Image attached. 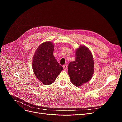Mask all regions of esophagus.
Returning a JSON list of instances; mask_svg holds the SVG:
<instances>
[{"mask_svg": "<svg viewBox=\"0 0 122 122\" xmlns=\"http://www.w3.org/2000/svg\"><path fill=\"white\" fill-rule=\"evenodd\" d=\"M62 67H63V68H64V70H67V65H65L62 66Z\"/></svg>", "mask_w": 122, "mask_h": 122, "instance_id": "esophagus-1", "label": "esophagus"}]
</instances>
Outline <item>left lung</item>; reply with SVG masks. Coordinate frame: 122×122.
<instances>
[{
    "label": "left lung",
    "mask_w": 122,
    "mask_h": 122,
    "mask_svg": "<svg viewBox=\"0 0 122 122\" xmlns=\"http://www.w3.org/2000/svg\"><path fill=\"white\" fill-rule=\"evenodd\" d=\"M75 60L68 66V73L71 82L77 86L90 81L94 72V62L91 51L84 45L76 50Z\"/></svg>",
    "instance_id": "left-lung-1"
}]
</instances>
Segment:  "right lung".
<instances>
[{
	"mask_svg": "<svg viewBox=\"0 0 122 122\" xmlns=\"http://www.w3.org/2000/svg\"><path fill=\"white\" fill-rule=\"evenodd\" d=\"M53 50L52 42L43 43L36 50L32 59V69L35 76L45 85L53 83L63 69L53 56Z\"/></svg>",
	"mask_w": 122,
	"mask_h": 122,
	"instance_id": "add662e5",
	"label": "right lung"
}]
</instances>
